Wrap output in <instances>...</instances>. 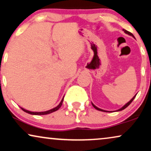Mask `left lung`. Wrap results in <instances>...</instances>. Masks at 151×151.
I'll return each mask as SVG.
<instances>
[{
    "label": "left lung",
    "mask_w": 151,
    "mask_h": 151,
    "mask_svg": "<svg viewBox=\"0 0 151 151\" xmlns=\"http://www.w3.org/2000/svg\"><path fill=\"white\" fill-rule=\"evenodd\" d=\"M123 31H124V32H125V33H126V34H127V35H130V36H132V37L134 38V35H133V34H132V33H130V32L127 31V30H125V29H123ZM136 95H134V97H133V98H132V99H131V100H129V102L127 103V104H125V105H124V106H123V107H121V109H119L116 110V111H122V110L125 109V108H126V107H127V106H128L129 105V104H131V102H132V101H133V100H134V99L135 98V97H136ZM92 105H93V106H94V108H95V109H97V110L101 111L108 112V111H105V110H103V109H100V108H98V107H97V106H95V105H94V104H93V103H92Z\"/></svg>",
    "instance_id": "1"
}]
</instances>
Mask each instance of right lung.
<instances>
[{"label": "right lung", "mask_w": 151, "mask_h": 151, "mask_svg": "<svg viewBox=\"0 0 151 151\" xmlns=\"http://www.w3.org/2000/svg\"><path fill=\"white\" fill-rule=\"evenodd\" d=\"M63 99H64V97H63V98L62 100L60 101V104H59L58 106H56V107H55V108L51 109H50V110L46 111H42V112H33V111H28V110L22 108V107H21V109H22L23 111H24L26 112V113H28V114H32V115H46V114H51V113H53V112L56 111H57V110H58L59 109H60V106H61V105H62L63 102Z\"/></svg>", "instance_id": "right-lung-1"}]
</instances>
